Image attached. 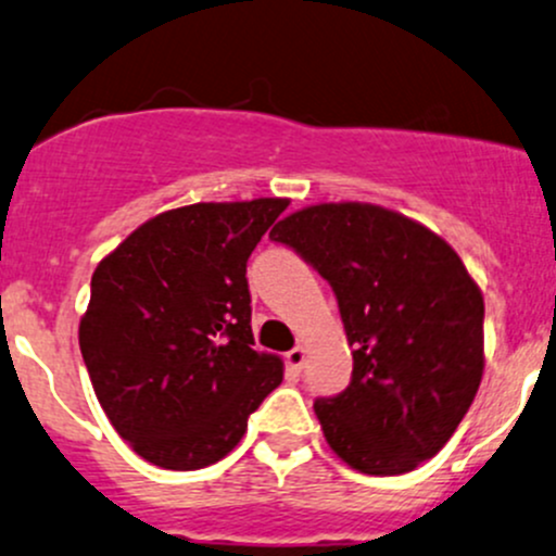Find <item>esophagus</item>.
I'll list each match as a JSON object with an SVG mask.
<instances>
[{
  "mask_svg": "<svg viewBox=\"0 0 556 556\" xmlns=\"http://www.w3.org/2000/svg\"><path fill=\"white\" fill-rule=\"evenodd\" d=\"M304 362H307V349L294 346L289 354H286V370H289V372H302Z\"/></svg>",
  "mask_w": 556,
  "mask_h": 556,
  "instance_id": "esophagus-1",
  "label": "esophagus"
}]
</instances>
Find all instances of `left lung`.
Listing matches in <instances>:
<instances>
[{"instance_id": "left-lung-1", "label": "left lung", "mask_w": 556, "mask_h": 556, "mask_svg": "<svg viewBox=\"0 0 556 556\" xmlns=\"http://www.w3.org/2000/svg\"><path fill=\"white\" fill-rule=\"evenodd\" d=\"M328 280L352 346V383L317 399L328 446L365 476H402L452 439L483 378V294L439 233L362 202L278 223Z\"/></svg>"}]
</instances>
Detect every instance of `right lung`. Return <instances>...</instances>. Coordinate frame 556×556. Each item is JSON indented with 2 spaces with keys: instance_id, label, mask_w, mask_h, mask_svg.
Listing matches in <instances>:
<instances>
[{
  "instance_id": "right-lung-1",
  "label": "right lung",
  "mask_w": 556,
  "mask_h": 556,
  "mask_svg": "<svg viewBox=\"0 0 556 556\" xmlns=\"http://www.w3.org/2000/svg\"><path fill=\"white\" fill-rule=\"evenodd\" d=\"M289 199L152 217L97 265L78 344L112 428L147 463L199 470L233 452L283 380L257 352L247 260Z\"/></svg>"
}]
</instances>
